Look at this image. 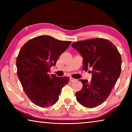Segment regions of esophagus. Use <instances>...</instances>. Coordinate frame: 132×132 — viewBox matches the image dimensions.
Wrapping results in <instances>:
<instances>
[{
	"label": "esophagus",
	"mask_w": 132,
	"mask_h": 132,
	"mask_svg": "<svg viewBox=\"0 0 132 132\" xmlns=\"http://www.w3.org/2000/svg\"><path fill=\"white\" fill-rule=\"evenodd\" d=\"M76 79H73V78H72V77H70V81H71V82H74V81H76Z\"/></svg>",
	"instance_id": "34e87169"
}]
</instances>
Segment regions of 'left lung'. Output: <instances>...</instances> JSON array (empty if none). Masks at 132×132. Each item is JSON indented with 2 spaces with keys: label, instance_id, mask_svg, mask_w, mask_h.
I'll return each mask as SVG.
<instances>
[{
  "label": "left lung",
  "instance_id": "obj_1",
  "mask_svg": "<svg viewBox=\"0 0 132 132\" xmlns=\"http://www.w3.org/2000/svg\"><path fill=\"white\" fill-rule=\"evenodd\" d=\"M72 47L83 57L82 69L92 71L90 82L80 80L82 88L76 93V100L81 105L94 108L109 97L121 72L122 59L117 48L108 39L95 38L75 42Z\"/></svg>",
  "mask_w": 132,
  "mask_h": 132
}]
</instances>
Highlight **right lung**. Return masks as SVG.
Returning <instances> with one entry per match:
<instances>
[{
  "label": "right lung",
  "mask_w": 132,
  "mask_h": 132,
  "mask_svg": "<svg viewBox=\"0 0 132 132\" xmlns=\"http://www.w3.org/2000/svg\"><path fill=\"white\" fill-rule=\"evenodd\" d=\"M70 43L41 35L29 40L20 50L16 59L18 77L24 93L36 105L46 108L56 103L62 88L69 82L68 77L50 76L48 72Z\"/></svg>",
  "instance_id": "1"
}]
</instances>
